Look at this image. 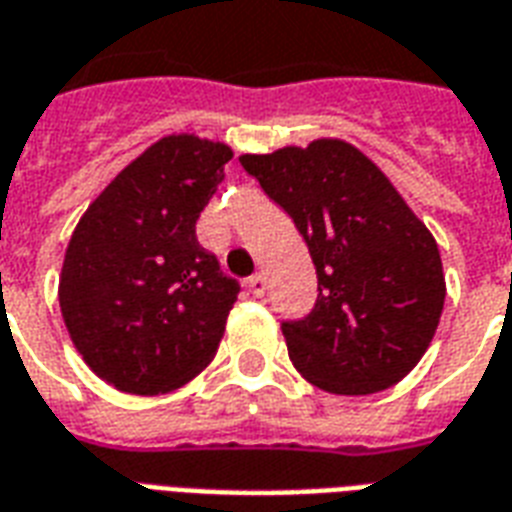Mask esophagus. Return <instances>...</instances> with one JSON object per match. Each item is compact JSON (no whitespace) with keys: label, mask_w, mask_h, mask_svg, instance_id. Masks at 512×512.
<instances>
[{"label":"esophagus","mask_w":512,"mask_h":512,"mask_svg":"<svg viewBox=\"0 0 512 512\" xmlns=\"http://www.w3.org/2000/svg\"><path fill=\"white\" fill-rule=\"evenodd\" d=\"M249 290H252L255 295L266 293V276H263V274L249 276Z\"/></svg>","instance_id":"34e87169"}]
</instances>
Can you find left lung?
I'll use <instances>...</instances> for the list:
<instances>
[{
	"label": "left lung",
	"instance_id": "left-lung-1",
	"mask_svg": "<svg viewBox=\"0 0 512 512\" xmlns=\"http://www.w3.org/2000/svg\"><path fill=\"white\" fill-rule=\"evenodd\" d=\"M304 236L317 301L282 323L287 355L336 396L385 391L418 366L445 306L439 249L388 176L347 140L241 154Z\"/></svg>",
	"mask_w": 512,
	"mask_h": 512
}]
</instances>
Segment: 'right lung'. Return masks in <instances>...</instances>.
<instances>
[{"label":"right lung","mask_w":512,"mask_h":512,"mask_svg":"<svg viewBox=\"0 0 512 512\" xmlns=\"http://www.w3.org/2000/svg\"><path fill=\"white\" fill-rule=\"evenodd\" d=\"M230 157L219 140L160 138L73 230L59 276L64 325L86 366L116 391H176L217 352L241 287L200 246L195 222Z\"/></svg>","instance_id":"right-lung-1"}]
</instances>
